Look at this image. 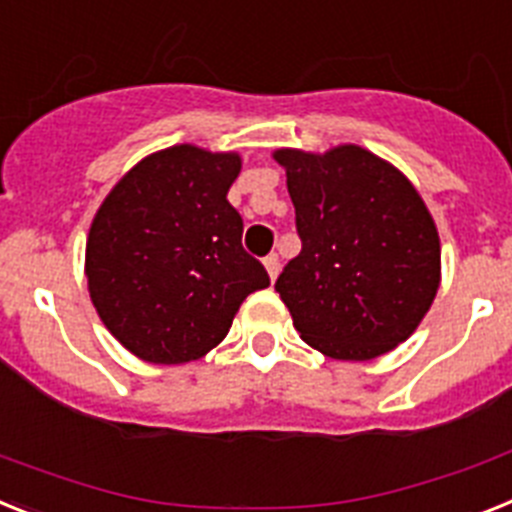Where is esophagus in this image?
Returning <instances> with one entry per match:
<instances>
[{
    "instance_id": "34e87169",
    "label": "esophagus",
    "mask_w": 512,
    "mask_h": 512,
    "mask_svg": "<svg viewBox=\"0 0 512 512\" xmlns=\"http://www.w3.org/2000/svg\"><path fill=\"white\" fill-rule=\"evenodd\" d=\"M265 270H268V275H270V281H275V278H278V273H281V262H278V255H275V252H270L268 257H265Z\"/></svg>"
}]
</instances>
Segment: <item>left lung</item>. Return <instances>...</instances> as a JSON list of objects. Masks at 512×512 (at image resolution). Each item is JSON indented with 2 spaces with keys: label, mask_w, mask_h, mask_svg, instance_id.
I'll return each instance as SVG.
<instances>
[{
  "label": "left lung",
  "mask_w": 512,
  "mask_h": 512,
  "mask_svg": "<svg viewBox=\"0 0 512 512\" xmlns=\"http://www.w3.org/2000/svg\"><path fill=\"white\" fill-rule=\"evenodd\" d=\"M301 252L275 281L301 340L337 361L404 342L441 283V242L410 180L361 146L275 151Z\"/></svg>",
  "instance_id": "8db88e82"
}]
</instances>
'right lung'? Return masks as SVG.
Returning a JSON list of instances; mask_svg holds the SVG:
<instances>
[{
	"label": "right lung",
	"instance_id": "right-lung-1",
	"mask_svg": "<svg viewBox=\"0 0 512 512\" xmlns=\"http://www.w3.org/2000/svg\"><path fill=\"white\" fill-rule=\"evenodd\" d=\"M237 154L182 144L123 177L92 221L87 283L97 314L141 361H198L226 337L268 270L242 247L229 201Z\"/></svg>",
	"mask_w": 512,
	"mask_h": 512
}]
</instances>
